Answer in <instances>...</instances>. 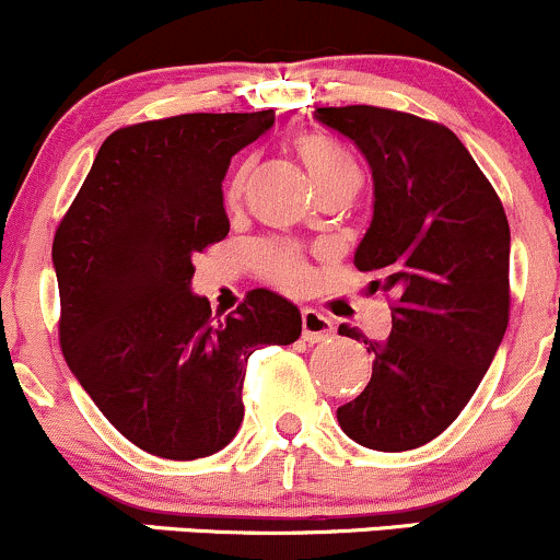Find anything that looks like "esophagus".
<instances>
[{"label":"esophagus","mask_w":560,"mask_h":560,"mask_svg":"<svg viewBox=\"0 0 560 560\" xmlns=\"http://www.w3.org/2000/svg\"><path fill=\"white\" fill-rule=\"evenodd\" d=\"M335 335L332 319L314 308H303V340L308 343H325Z\"/></svg>","instance_id":"esophagus-1"}]
</instances>
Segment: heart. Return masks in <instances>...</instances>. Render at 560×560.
Here are the masks:
<instances>
[{
    "instance_id": "b5f03b06",
    "label": "heart",
    "mask_w": 560,
    "mask_h": 560,
    "mask_svg": "<svg viewBox=\"0 0 560 560\" xmlns=\"http://www.w3.org/2000/svg\"><path fill=\"white\" fill-rule=\"evenodd\" d=\"M295 150L319 187L338 179V176L357 172L349 152L340 144H335L332 139H327L325 133H298ZM241 185H244V174H238L231 182V187H228V201H235L241 196ZM257 265H260V273L265 279L273 281L281 290H300L305 284V279H308L305 255L292 244H265L260 255H257Z\"/></svg>"
}]
</instances>
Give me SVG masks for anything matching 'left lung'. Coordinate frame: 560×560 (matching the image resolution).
<instances>
[{
	"label": "left lung",
	"instance_id": "obj_1",
	"mask_svg": "<svg viewBox=\"0 0 560 560\" xmlns=\"http://www.w3.org/2000/svg\"><path fill=\"white\" fill-rule=\"evenodd\" d=\"M314 117L373 168V222L354 265L392 300L388 338L364 340L370 384L338 423L364 448H421L458 419L508 329V214L451 128L368 104Z\"/></svg>",
	"mask_w": 560,
	"mask_h": 560
}]
</instances>
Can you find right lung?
<instances>
[{"instance_id": "right-lung-1", "label": "right lung", "mask_w": 560, "mask_h": 560, "mask_svg": "<svg viewBox=\"0 0 560 560\" xmlns=\"http://www.w3.org/2000/svg\"><path fill=\"white\" fill-rule=\"evenodd\" d=\"M265 112H192L117 128L52 238L58 340L72 373L126 440L192 462L244 419L246 362L300 338V311L268 290L228 316L190 292L192 257L231 231V158L273 126Z\"/></svg>"}]
</instances>
